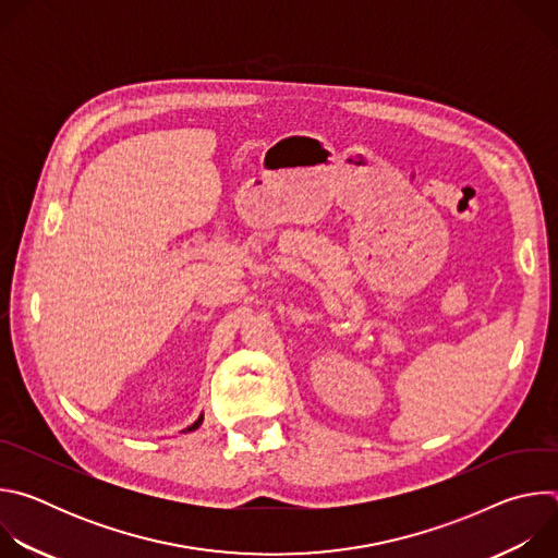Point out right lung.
I'll list each match as a JSON object with an SVG mask.
<instances>
[{
    "label": "right lung",
    "instance_id": "add662e5",
    "mask_svg": "<svg viewBox=\"0 0 558 558\" xmlns=\"http://www.w3.org/2000/svg\"><path fill=\"white\" fill-rule=\"evenodd\" d=\"M201 420H203V417H201ZM201 420H198V422H196V424H194V426H190V430H194V428H198V426H201Z\"/></svg>",
    "mask_w": 558,
    "mask_h": 558
}]
</instances>
